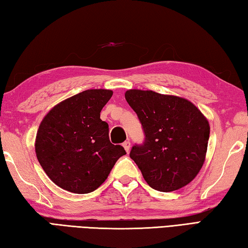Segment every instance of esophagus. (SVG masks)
<instances>
[{"label": "esophagus", "instance_id": "34e87169", "mask_svg": "<svg viewBox=\"0 0 248 248\" xmlns=\"http://www.w3.org/2000/svg\"><path fill=\"white\" fill-rule=\"evenodd\" d=\"M123 147H124L126 152H129V150H130V142L128 141V140H127V141L123 142Z\"/></svg>", "mask_w": 248, "mask_h": 248}]
</instances>
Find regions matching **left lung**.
I'll list each match as a JSON object with an SVG mask.
<instances>
[{"instance_id":"obj_1","label":"left lung","mask_w":248,"mask_h":248,"mask_svg":"<svg viewBox=\"0 0 248 248\" xmlns=\"http://www.w3.org/2000/svg\"><path fill=\"white\" fill-rule=\"evenodd\" d=\"M125 99L136 112L146 138L129 156L151 188L178 190L192 181L206 156L209 123L188 99L153 91L128 90Z\"/></svg>"}]
</instances>
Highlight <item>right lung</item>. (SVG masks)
I'll return each instance as SVG.
<instances>
[{
	"label": "right lung",
	"instance_id": "add662e5",
	"mask_svg": "<svg viewBox=\"0 0 248 248\" xmlns=\"http://www.w3.org/2000/svg\"><path fill=\"white\" fill-rule=\"evenodd\" d=\"M113 95L87 90L59 102L44 116L35 138L37 161L49 179L69 192H93L126 154L109 140V125L100 112Z\"/></svg>",
	"mask_w": 248,
	"mask_h": 248
}]
</instances>
